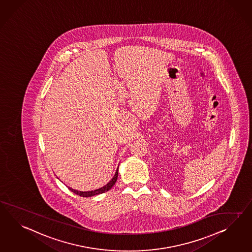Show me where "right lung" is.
I'll return each mask as SVG.
<instances>
[{"instance_id": "obj_1", "label": "right lung", "mask_w": 252, "mask_h": 252, "mask_svg": "<svg viewBox=\"0 0 252 252\" xmlns=\"http://www.w3.org/2000/svg\"><path fill=\"white\" fill-rule=\"evenodd\" d=\"M117 178H118V169H117L116 173L114 174L113 178H112V179H111V180H110V182L106 185V186H104L103 187H101V188H99V189H97V190H94V191H89V192H81V191H78V190L72 189L70 187H68V188H69V190H70L71 192L75 193L76 194H78L79 196L89 197V196H93V195H96V194H103L105 192L109 191L110 188L115 185Z\"/></svg>"}]
</instances>
